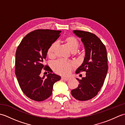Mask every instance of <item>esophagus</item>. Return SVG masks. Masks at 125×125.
I'll return each mask as SVG.
<instances>
[{
    "label": "esophagus",
    "mask_w": 125,
    "mask_h": 125,
    "mask_svg": "<svg viewBox=\"0 0 125 125\" xmlns=\"http://www.w3.org/2000/svg\"><path fill=\"white\" fill-rule=\"evenodd\" d=\"M61 79H62V80L67 81L68 80H69V78L68 77H61Z\"/></svg>",
    "instance_id": "1"
}]
</instances>
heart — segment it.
Masks as SVG:
<instances>
[{
	"label": "heart",
	"mask_w": 125,
	"mask_h": 125,
	"mask_svg": "<svg viewBox=\"0 0 125 125\" xmlns=\"http://www.w3.org/2000/svg\"><path fill=\"white\" fill-rule=\"evenodd\" d=\"M64 41L72 52H75L79 47V41L74 36H67L64 39ZM57 46V43L56 42H53L50 44L47 50V55L49 57H52L54 56ZM75 66V63L73 62L60 59L53 63L52 67L56 73L62 75H67L70 73L71 70Z\"/></svg>",
	"instance_id": "1"
}]
</instances>
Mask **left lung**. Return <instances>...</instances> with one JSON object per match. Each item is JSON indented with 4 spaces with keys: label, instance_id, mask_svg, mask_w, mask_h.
I'll return each mask as SVG.
<instances>
[{
    "label": "left lung",
    "instance_id": "obj_1",
    "mask_svg": "<svg viewBox=\"0 0 125 125\" xmlns=\"http://www.w3.org/2000/svg\"><path fill=\"white\" fill-rule=\"evenodd\" d=\"M73 33L81 38L85 50L83 63L76 73L85 71L86 77L81 79L77 78L79 84L71 93L78 100H88L98 94L106 76L108 69L106 49L94 34L79 30L73 31Z\"/></svg>",
    "mask_w": 125,
    "mask_h": 125
}]
</instances>
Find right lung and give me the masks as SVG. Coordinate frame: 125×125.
I'll return each instance as SVG.
<instances>
[{
    "label": "right lung",
    "instance_id": "obj_1",
    "mask_svg": "<svg viewBox=\"0 0 125 125\" xmlns=\"http://www.w3.org/2000/svg\"><path fill=\"white\" fill-rule=\"evenodd\" d=\"M61 31L36 30L29 33L21 41L15 54V73L21 89L29 98L41 102L52 94L53 85L61 77L48 65H44L47 50L60 36ZM43 68L51 72L41 78Z\"/></svg>",
    "mask_w": 125,
    "mask_h": 125
}]
</instances>
